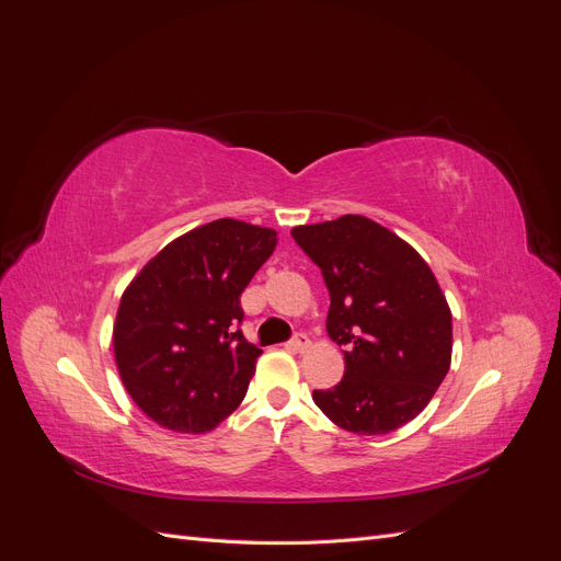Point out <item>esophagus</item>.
Listing matches in <instances>:
<instances>
[{
    "instance_id": "esophagus-1",
    "label": "esophagus",
    "mask_w": 561,
    "mask_h": 561,
    "mask_svg": "<svg viewBox=\"0 0 561 561\" xmlns=\"http://www.w3.org/2000/svg\"><path fill=\"white\" fill-rule=\"evenodd\" d=\"M309 336L307 334H295L290 342H287V348H293V351H297V353H301V351H307L309 348Z\"/></svg>"
}]
</instances>
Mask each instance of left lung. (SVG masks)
<instances>
[{"label": "left lung", "instance_id": "8db88e82", "mask_svg": "<svg viewBox=\"0 0 561 561\" xmlns=\"http://www.w3.org/2000/svg\"><path fill=\"white\" fill-rule=\"evenodd\" d=\"M330 290L328 334L344 346V379L313 390L339 428L386 435L426 410L451 365V311L431 266L363 215L295 227Z\"/></svg>", "mask_w": 561, "mask_h": 561}]
</instances>
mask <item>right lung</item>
<instances>
[{
	"instance_id": "right-lung-1",
	"label": "right lung",
	"mask_w": 561,
	"mask_h": 561,
	"mask_svg": "<svg viewBox=\"0 0 561 561\" xmlns=\"http://www.w3.org/2000/svg\"><path fill=\"white\" fill-rule=\"evenodd\" d=\"M276 243L274 229L215 219L168 243L126 287L112 336L118 377L159 426L208 433L245 398L262 351L239 330L241 293Z\"/></svg>"
}]
</instances>
